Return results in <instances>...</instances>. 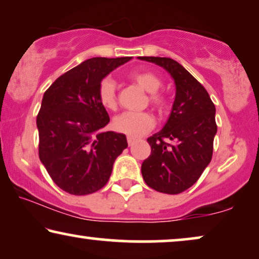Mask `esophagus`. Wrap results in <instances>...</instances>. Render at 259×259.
<instances>
[{"mask_svg":"<svg viewBox=\"0 0 259 259\" xmlns=\"http://www.w3.org/2000/svg\"><path fill=\"white\" fill-rule=\"evenodd\" d=\"M135 141H136V138H134V137H128V144L130 145V147L135 143Z\"/></svg>","mask_w":259,"mask_h":259,"instance_id":"esophagus-1","label":"esophagus"}]
</instances>
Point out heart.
<instances>
[{
  "mask_svg": "<svg viewBox=\"0 0 259 259\" xmlns=\"http://www.w3.org/2000/svg\"><path fill=\"white\" fill-rule=\"evenodd\" d=\"M131 79L150 94L149 100L156 109L162 111L165 108V98L156 94L162 85V81L157 75L151 71H137L131 75ZM98 100L104 108L110 110H114L117 107L116 84L111 78H105L101 82L98 87ZM154 125L155 119L149 112L126 111L116 116L114 119L115 129L130 137H140L150 131Z\"/></svg>",
  "mask_w": 259,
  "mask_h": 259,
  "instance_id": "heart-1",
  "label": "heart"
}]
</instances>
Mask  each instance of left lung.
Listing matches in <instances>:
<instances>
[{
  "label": "left lung",
  "mask_w": 259,
  "mask_h": 259,
  "mask_svg": "<svg viewBox=\"0 0 259 259\" xmlns=\"http://www.w3.org/2000/svg\"><path fill=\"white\" fill-rule=\"evenodd\" d=\"M138 58L165 69L176 85L165 125L147 140L151 154L142 163V176L156 191L181 194L198 181L212 157L216 108L205 88L177 61L154 56ZM165 138L169 142L164 141Z\"/></svg>",
  "instance_id": "left-lung-1"
}]
</instances>
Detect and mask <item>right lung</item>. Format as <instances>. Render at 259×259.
Instances as JSON below:
<instances>
[{
  "label": "right lung",
  "instance_id": "1",
  "mask_svg": "<svg viewBox=\"0 0 259 259\" xmlns=\"http://www.w3.org/2000/svg\"><path fill=\"white\" fill-rule=\"evenodd\" d=\"M131 57H93L60 76L43 95L36 118L38 156L58 188L83 196L110 178L128 147L124 134L104 131L110 118L98 100L102 79Z\"/></svg>",
  "mask_w": 259,
  "mask_h": 259
}]
</instances>
